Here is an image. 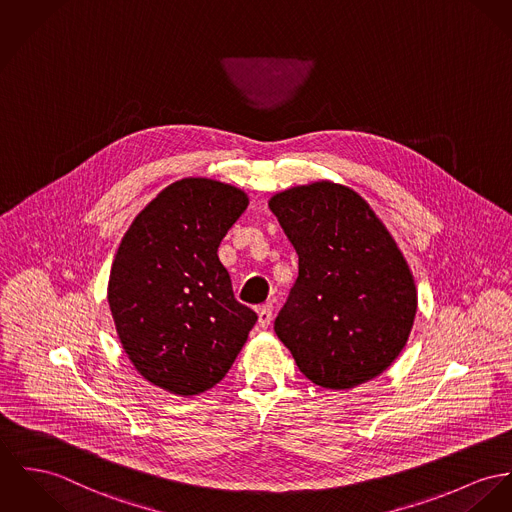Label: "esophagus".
<instances>
[{"mask_svg":"<svg viewBox=\"0 0 512 512\" xmlns=\"http://www.w3.org/2000/svg\"><path fill=\"white\" fill-rule=\"evenodd\" d=\"M257 314H259V325L265 329V327H269L271 325V319H273V310H271V306H259V310H257Z\"/></svg>","mask_w":512,"mask_h":512,"instance_id":"1","label":"esophagus"}]
</instances>
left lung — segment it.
Returning a JSON list of instances; mask_svg holds the SVG:
<instances>
[{
	"instance_id": "8db88e82",
	"label": "left lung",
	"mask_w": 512,
	"mask_h": 512,
	"mask_svg": "<svg viewBox=\"0 0 512 512\" xmlns=\"http://www.w3.org/2000/svg\"><path fill=\"white\" fill-rule=\"evenodd\" d=\"M298 253V278L275 319L300 372L327 390L380 376L417 312L413 275L394 237L354 191L329 181L271 198Z\"/></svg>"
}]
</instances>
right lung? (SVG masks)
I'll return each mask as SVG.
<instances>
[{
	"instance_id": "1",
	"label": "right lung",
	"mask_w": 512,
	"mask_h": 512,
	"mask_svg": "<svg viewBox=\"0 0 512 512\" xmlns=\"http://www.w3.org/2000/svg\"><path fill=\"white\" fill-rule=\"evenodd\" d=\"M247 202L232 185L181 179L134 218L118 245L107 294L118 339L134 368L171 394L216 386L257 321L218 259Z\"/></svg>"
}]
</instances>
